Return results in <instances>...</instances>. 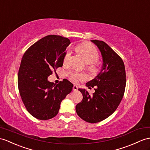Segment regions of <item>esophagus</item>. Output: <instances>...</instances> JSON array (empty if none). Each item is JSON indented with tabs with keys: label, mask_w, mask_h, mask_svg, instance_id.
Returning <instances> with one entry per match:
<instances>
[{
	"label": "esophagus",
	"mask_w": 150,
	"mask_h": 150,
	"mask_svg": "<svg viewBox=\"0 0 150 150\" xmlns=\"http://www.w3.org/2000/svg\"><path fill=\"white\" fill-rule=\"evenodd\" d=\"M72 90H73V91H77L78 90V86L76 85H74V86H73Z\"/></svg>",
	"instance_id": "obj_1"
}]
</instances>
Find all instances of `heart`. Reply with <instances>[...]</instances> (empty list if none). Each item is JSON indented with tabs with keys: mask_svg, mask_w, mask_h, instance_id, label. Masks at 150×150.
Segmentation results:
<instances>
[{
	"mask_svg": "<svg viewBox=\"0 0 150 150\" xmlns=\"http://www.w3.org/2000/svg\"><path fill=\"white\" fill-rule=\"evenodd\" d=\"M78 50L83 54L87 63L93 64L98 60V53L97 49L93 45L88 43H82L77 47ZM71 57V51H67L64 57V63L67 64L69 62ZM67 74L71 81L77 82L78 80L84 79L86 78L85 74L76 71H69Z\"/></svg>",
	"mask_w": 150,
	"mask_h": 150,
	"instance_id": "b5f03b06",
	"label": "heart"
}]
</instances>
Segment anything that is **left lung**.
<instances>
[{"instance_id": "left-lung-1", "label": "left lung", "mask_w": 150, "mask_h": 150, "mask_svg": "<svg viewBox=\"0 0 150 150\" xmlns=\"http://www.w3.org/2000/svg\"><path fill=\"white\" fill-rule=\"evenodd\" d=\"M91 42L99 50L103 65L96 77L86 84L88 88L96 86L92 96L85 89H78L83 100L76 105V111L85 122L95 123L108 118L117 109L125 92L126 74L122 59L111 47L102 41Z\"/></svg>"}]
</instances>
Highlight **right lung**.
<instances>
[{"label": "right lung", "mask_w": 150, "mask_h": 150, "mask_svg": "<svg viewBox=\"0 0 150 150\" xmlns=\"http://www.w3.org/2000/svg\"><path fill=\"white\" fill-rule=\"evenodd\" d=\"M70 40L49 35L39 40L25 52L18 75V89L28 112L35 118L46 120L54 117L60 104L72 90L73 84L64 79L57 85L47 78L62 67Z\"/></svg>", "instance_id": "right-lung-1"}]
</instances>
